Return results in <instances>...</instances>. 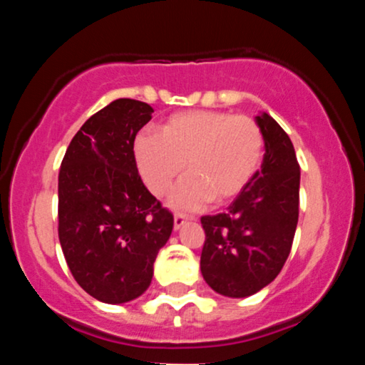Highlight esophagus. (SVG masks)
<instances>
[{
	"mask_svg": "<svg viewBox=\"0 0 365 365\" xmlns=\"http://www.w3.org/2000/svg\"><path fill=\"white\" fill-rule=\"evenodd\" d=\"M188 221V217L187 216H183V215H175V220H173V226H175V230H180L182 228L183 225H185Z\"/></svg>",
	"mask_w": 365,
	"mask_h": 365,
	"instance_id": "34e87169",
	"label": "esophagus"
}]
</instances>
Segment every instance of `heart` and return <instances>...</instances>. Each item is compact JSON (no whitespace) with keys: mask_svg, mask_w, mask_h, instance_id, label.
Returning a JSON list of instances; mask_svg holds the SVG:
<instances>
[{"mask_svg":"<svg viewBox=\"0 0 365 365\" xmlns=\"http://www.w3.org/2000/svg\"><path fill=\"white\" fill-rule=\"evenodd\" d=\"M133 154L140 177L154 195H165L187 163L190 175L171 192L170 206L195 211L211 200L230 202L245 190L262 163L264 135L250 116L182 111L161 125V135L140 132Z\"/></svg>","mask_w":365,"mask_h":365,"instance_id":"heart-1","label":"heart"}]
</instances>
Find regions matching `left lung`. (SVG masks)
I'll return each mask as SVG.
<instances>
[{
	"instance_id": "1",
	"label": "left lung",
	"mask_w": 365,
	"mask_h": 365,
	"mask_svg": "<svg viewBox=\"0 0 365 365\" xmlns=\"http://www.w3.org/2000/svg\"><path fill=\"white\" fill-rule=\"evenodd\" d=\"M261 170L226 212L202 216L200 273L212 290L244 299L267 287L287 262L299 221L300 166L287 132L267 113Z\"/></svg>"
}]
</instances>
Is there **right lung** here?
<instances>
[{"mask_svg": "<svg viewBox=\"0 0 365 365\" xmlns=\"http://www.w3.org/2000/svg\"><path fill=\"white\" fill-rule=\"evenodd\" d=\"M154 110L116 99L75 133L58 177V237L75 282L104 304L149 288L173 215L145 188L133 140Z\"/></svg>", "mask_w": 365, "mask_h": 365, "instance_id": "add662e5", "label": "right lung"}]
</instances>
